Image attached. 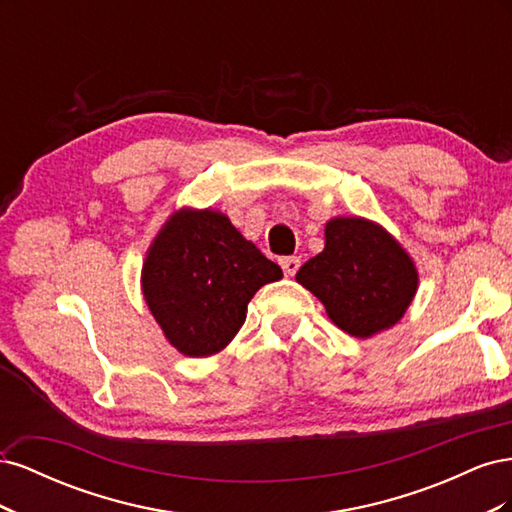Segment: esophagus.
<instances>
[{
    "mask_svg": "<svg viewBox=\"0 0 512 512\" xmlns=\"http://www.w3.org/2000/svg\"><path fill=\"white\" fill-rule=\"evenodd\" d=\"M280 265L288 275H294L301 267V258L299 256H286V258H280Z\"/></svg>",
    "mask_w": 512,
    "mask_h": 512,
    "instance_id": "esophagus-1",
    "label": "esophagus"
}]
</instances>
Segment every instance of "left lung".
I'll list each match as a JSON object with an SVG mask.
<instances>
[{
  "label": "left lung",
  "instance_id": "obj_1",
  "mask_svg": "<svg viewBox=\"0 0 512 512\" xmlns=\"http://www.w3.org/2000/svg\"><path fill=\"white\" fill-rule=\"evenodd\" d=\"M297 282L318 297L335 327L367 339L404 318L418 290V271L384 226L339 215L324 224V250L299 269Z\"/></svg>",
  "mask_w": 512,
  "mask_h": 512
}]
</instances>
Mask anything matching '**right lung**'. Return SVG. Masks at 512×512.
<instances>
[{
  "instance_id": "add662e5",
  "label": "right lung",
  "mask_w": 512,
  "mask_h": 512,
  "mask_svg": "<svg viewBox=\"0 0 512 512\" xmlns=\"http://www.w3.org/2000/svg\"><path fill=\"white\" fill-rule=\"evenodd\" d=\"M282 269L215 209L181 207L153 237L141 290L166 342L192 359L224 350L245 322L247 303Z\"/></svg>"
}]
</instances>
